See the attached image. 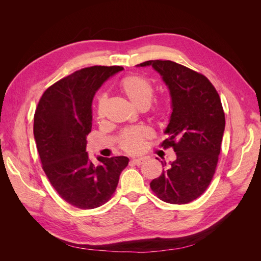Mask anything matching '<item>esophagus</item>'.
Masks as SVG:
<instances>
[{
  "instance_id": "esophagus-1",
  "label": "esophagus",
  "mask_w": 261,
  "mask_h": 261,
  "mask_svg": "<svg viewBox=\"0 0 261 261\" xmlns=\"http://www.w3.org/2000/svg\"><path fill=\"white\" fill-rule=\"evenodd\" d=\"M144 162H145V159H143V158L133 159V160H132V163H133V164H135V165H138V166L142 165V164H143Z\"/></svg>"
}]
</instances>
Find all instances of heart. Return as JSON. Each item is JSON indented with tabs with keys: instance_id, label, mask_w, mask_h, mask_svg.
<instances>
[{
	"instance_id": "b5f03b06",
	"label": "heart",
	"mask_w": 261,
	"mask_h": 261,
	"mask_svg": "<svg viewBox=\"0 0 261 261\" xmlns=\"http://www.w3.org/2000/svg\"><path fill=\"white\" fill-rule=\"evenodd\" d=\"M119 91L136 109H147L154 96V88L148 78L142 75H129L123 77L119 85ZM107 97L101 95L97 102V117L102 119L106 113ZM169 106L166 101H160L154 109V117L158 121H163L167 117ZM150 133L145 128H132L121 132L118 138L119 147L126 152H139L144 148Z\"/></svg>"
}]
</instances>
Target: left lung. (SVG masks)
<instances>
[{
	"label": "left lung",
	"instance_id": "obj_1",
	"mask_svg": "<svg viewBox=\"0 0 261 261\" xmlns=\"http://www.w3.org/2000/svg\"><path fill=\"white\" fill-rule=\"evenodd\" d=\"M171 95L172 113L165 130L164 149L173 148L176 159L150 183L155 196L170 204H187L210 186L216 172L225 127L220 96L201 73L170 60H149Z\"/></svg>",
	"mask_w": 261,
	"mask_h": 261
}]
</instances>
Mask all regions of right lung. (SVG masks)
Segmentation results:
<instances>
[{"instance_id":"1","label":"right lung","mask_w":261,"mask_h":261,"mask_svg":"<svg viewBox=\"0 0 261 261\" xmlns=\"http://www.w3.org/2000/svg\"><path fill=\"white\" fill-rule=\"evenodd\" d=\"M122 68H81L47 88L36 108L34 135L42 168L59 196L77 208H96L111 199L129 163L126 156H98L96 165L86 151L94 95Z\"/></svg>"}]
</instances>
